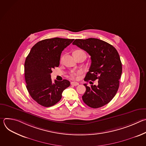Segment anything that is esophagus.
Masks as SVG:
<instances>
[{"label":"esophagus","instance_id":"34e87169","mask_svg":"<svg viewBox=\"0 0 146 146\" xmlns=\"http://www.w3.org/2000/svg\"><path fill=\"white\" fill-rule=\"evenodd\" d=\"M71 85L74 86H78V85H79V84H78V82H77L72 81V82H71Z\"/></svg>","mask_w":146,"mask_h":146}]
</instances>
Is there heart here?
Listing matches in <instances>:
<instances>
[{"instance_id": "obj_1", "label": "heart", "mask_w": 146, "mask_h": 146, "mask_svg": "<svg viewBox=\"0 0 146 146\" xmlns=\"http://www.w3.org/2000/svg\"><path fill=\"white\" fill-rule=\"evenodd\" d=\"M81 51H81V50H77L76 51H75L74 53H76V52H81ZM80 73V72H78V73H70V77L72 78H74L78 74H79Z\"/></svg>"}]
</instances>
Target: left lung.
Segmentation results:
<instances>
[{"label": "left lung", "instance_id": "left-lung-1", "mask_svg": "<svg viewBox=\"0 0 146 146\" xmlns=\"http://www.w3.org/2000/svg\"><path fill=\"white\" fill-rule=\"evenodd\" d=\"M73 44L91 56V65L84 81H98L96 86L84 84L86 91L82 96L83 101L94 109L105 106L113 99L119 88L122 64L117 50L106 41L95 38L76 39Z\"/></svg>", "mask_w": 146, "mask_h": 146}]
</instances>
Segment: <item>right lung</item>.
Wrapping results in <instances>:
<instances>
[{
  "label": "right lung",
  "instance_id": "right-lung-1",
  "mask_svg": "<svg viewBox=\"0 0 146 146\" xmlns=\"http://www.w3.org/2000/svg\"><path fill=\"white\" fill-rule=\"evenodd\" d=\"M74 39L55 37L38 41L32 48L25 62L27 88L39 105L50 107L62 98L63 91L70 86L67 80L52 82V69L58 67L62 51Z\"/></svg>",
  "mask_w": 146,
  "mask_h": 146
}]
</instances>
